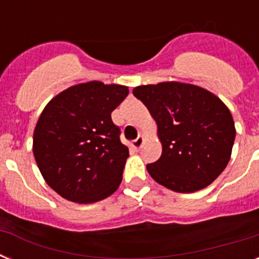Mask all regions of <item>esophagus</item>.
Instances as JSON below:
<instances>
[{
    "label": "esophagus",
    "mask_w": 259,
    "mask_h": 259,
    "mask_svg": "<svg viewBox=\"0 0 259 259\" xmlns=\"http://www.w3.org/2000/svg\"><path fill=\"white\" fill-rule=\"evenodd\" d=\"M143 144H144V137L143 136H139L136 139V140H134L132 141V148H134L135 150H139L141 148V146H143Z\"/></svg>",
    "instance_id": "esophagus-1"
}]
</instances>
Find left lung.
Masks as SVG:
<instances>
[{"mask_svg": "<svg viewBox=\"0 0 259 259\" xmlns=\"http://www.w3.org/2000/svg\"><path fill=\"white\" fill-rule=\"evenodd\" d=\"M134 96L158 125L162 155L146 164L158 184L192 193L206 188L223 172L236 130L230 110L217 96L179 81L136 87Z\"/></svg>", "mask_w": 259, "mask_h": 259, "instance_id": "1", "label": "left lung"}]
</instances>
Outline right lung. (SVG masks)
Here are the masks:
<instances>
[{
    "mask_svg": "<svg viewBox=\"0 0 259 259\" xmlns=\"http://www.w3.org/2000/svg\"><path fill=\"white\" fill-rule=\"evenodd\" d=\"M128 88L101 81L77 84L42 110L33 132V155L45 182L62 197L92 203L122 182L128 148L111 113Z\"/></svg>",
    "mask_w": 259,
    "mask_h": 259,
    "instance_id": "add662e5",
    "label": "right lung"
}]
</instances>
